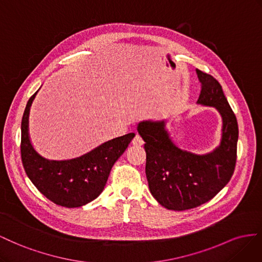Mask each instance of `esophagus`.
<instances>
[{"mask_svg": "<svg viewBox=\"0 0 262 262\" xmlns=\"http://www.w3.org/2000/svg\"><path fill=\"white\" fill-rule=\"evenodd\" d=\"M132 144L134 145V146H143L144 145V140H143V138H141L139 135H135V137L133 138V140H132Z\"/></svg>", "mask_w": 262, "mask_h": 262, "instance_id": "obj_1", "label": "esophagus"}]
</instances>
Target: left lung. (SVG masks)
I'll use <instances>...</instances> for the list:
<instances>
[{"label": "left lung", "instance_id": "1", "mask_svg": "<svg viewBox=\"0 0 262 262\" xmlns=\"http://www.w3.org/2000/svg\"><path fill=\"white\" fill-rule=\"evenodd\" d=\"M202 90L198 103L213 106L223 119L221 145L207 155L177 147L166 123L141 122L137 126L145 141L146 177L152 196L168 210L184 211L212 200L234 173L237 159L238 124L220 82L196 69Z\"/></svg>", "mask_w": 262, "mask_h": 262}]
</instances>
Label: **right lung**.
<instances>
[{
	"label": "right lung",
	"mask_w": 262,
	"mask_h": 262,
	"mask_svg": "<svg viewBox=\"0 0 262 262\" xmlns=\"http://www.w3.org/2000/svg\"><path fill=\"white\" fill-rule=\"evenodd\" d=\"M36 93L26 104L20 125V156L25 172L38 191L55 204L69 208L83 206L102 193L112 167L135 134L108 140L79 158L48 160L35 150L28 135L29 110Z\"/></svg>",
	"instance_id": "1"
}]
</instances>
